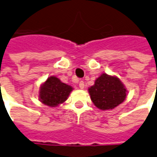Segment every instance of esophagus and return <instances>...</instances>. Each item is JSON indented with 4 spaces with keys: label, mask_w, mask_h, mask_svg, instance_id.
I'll return each instance as SVG.
<instances>
[{
    "label": "esophagus",
    "mask_w": 157,
    "mask_h": 157,
    "mask_svg": "<svg viewBox=\"0 0 157 157\" xmlns=\"http://www.w3.org/2000/svg\"><path fill=\"white\" fill-rule=\"evenodd\" d=\"M78 86L80 89H84V81H79V84H78Z\"/></svg>",
    "instance_id": "obj_1"
}]
</instances>
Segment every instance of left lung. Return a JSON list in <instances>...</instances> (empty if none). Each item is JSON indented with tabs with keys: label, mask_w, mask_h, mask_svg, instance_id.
Returning a JSON list of instances; mask_svg holds the SVG:
<instances>
[{
	"label": "left lung",
	"mask_w": 157,
	"mask_h": 157,
	"mask_svg": "<svg viewBox=\"0 0 157 157\" xmlns=\"http://www.w3.org/2000/svg\"><path fill=\"white\" fill-rule=\"evenodd\" d=\"M91 101L101 110H110L120 105L126 98V89L118 78L103 73L89 89Z\"/></svg>",
	"instance_id": "obj_1"
}]
</instances>
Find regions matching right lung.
Masks as SVG:
<instances>
[{
	"instance_id": "add662e5",
	"label": "right lung",
	"mask_w": 157,
	"mask_h": 157,
	"mask_svg": "<svg viewBox=\"0 0 157 157\" xmlns=\"http://www.w3.org/2000/svg\"><path fill=\"white\" fill-rule=\"evenodd\" d=\"M73 88L54 76L48 78L41 85L40 101L49 106H56L66 101Z\"/></svg>"
}]
</instances>
